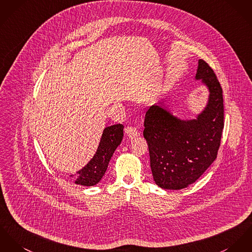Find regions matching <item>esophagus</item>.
<instances>
[{"mask_svg": "<svg viewBox=\"0 0 252 252\" xmlns=\"http://www.w3.org/2000/svg\"><path fill=\"white\" fill-rule=\"evenodd\" d=\"M126 133L129 138H135L140 134L135 126H126Z\"/></svg>", "mask_w": 252, "mask_h": 252, "instance_id": "obj_1", "label": "esophagus"}]
</instances>
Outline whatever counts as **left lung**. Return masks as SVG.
Returning a JSON list of instances; mask_svg holds the SVG:
<instances>
[{
    "label": "left lung",
    "mask_w": 252,
    "mask_h": 252,
    "mask_svg": "<svg viewBox=\"0 0 252 252\" xmlns=\"http://www.w3.org/2000/svg\"><path fill=\"white\" fill-rule=\"evenodd\" d=\"M196 79H202L210 95L196 120L181 121L153 105L146 113L143 134L148 142L155 183L179 190L194 183L217 158L223 129V97L220 84L207 62L198 60Z\"/></svg>",
    "instance_id": "1"
}]
</instances>
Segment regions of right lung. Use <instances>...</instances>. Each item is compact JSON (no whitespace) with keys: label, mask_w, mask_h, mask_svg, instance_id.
I'll return each mask as SVG.
<instances>
[{"label":"right lung","mask_w":252,"mask_h":252,"mask_svg":"<svg viewBox=\"0 0 252 252\" xmlns=\"http://www.w3.org/2000/svg\"><path fill=\"white\" fill-rule=\"evenodd\" d=\"M124 135V126L121 124L104 128L97 153L91 161L78 172L76 184L82 186H94L105 174L108 163L117 147L121 144Z\"/></svg>","instance_id":"right-lung-1"}]
</instances>
